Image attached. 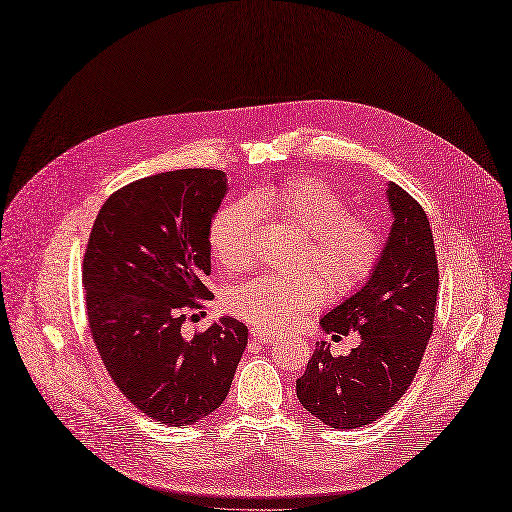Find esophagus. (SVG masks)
I'll use <instances>...</instances> for the list:
<instances>
[{"label":"esophagus","instance_id":"1","mask_svg":"<svg viewBox=\"0 0 512 512\" xmlns=\"http://www.w3.org/2000/svg\"><path fill=\"white\" fill-rule=\"evenodd\" d=\"M250 334L254 339H258L260 343H273V341H277V334L275 332H271V330H264V328H258V326H252L250 328Z\"/></svg>","mask_w":512,"mask_h":512}]
</instances>
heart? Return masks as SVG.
Returning <instances> with one entry per match:
<instances>
[{
    "instance_id": "obj_1",
    "label": "heart",
    "mask_w": 512,
    "mask_h": 512,
    "mask_svg": "<svg viewBox=\"0 0 512 512\" xmlns=\"http://www.w3.org/2000/svg\"><path fill=\"white\" fill-rule=\"evenodd\" d=\"M256 208L305 235L298 267L307 269L294 275H256L228 292L226 309L260 328L294 324L324 301L326 284L339 296L360 290L383 256V231L373 218L347 211L345 199L324 180L288 178L258 188L250 199L226 203L216 214L209 245L228 273H241L254 260Z\"/></svg>"
}]
</instances>
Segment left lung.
Segmentation results:
<instances>
[{
  "label": "left lung",
  "mask_w": 512,
  "mask_h": 512,
  "mask_svg": "<svg viewBox=\"0 0 512 512\" xmlns=\"http://www.w3.org/2000/svg\"><path fill=\"white\" fill-rule=\"evenodd\" d=\"M394 216L375 273L322 317V328L358 332L360 345L332 356L326 341L315 351L296 396L322 424L351 430L373 424L409 390L434 330L438 260L426 211L398 184H387Z\"/></svg>",
  "instance_id": "obj_1"
}]
</instances>
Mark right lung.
<instances>
[{"mask_svg":"<svg viewBox=\"0 0 512 512\" xmlns=\"http://www.w3.org/2000/svg\"><path fill=\"white\" fill-rule=\"evenodd\" d=\"M224 195L218 169L156 173L116 190L88 235L82 286L95 347L125 398L165 426L214 413L248 345V326L228 315L182 334L186 311L214 298L203 279Z\"/></svg>","mask_w":512,"mask_h":512,"instance_id":"1","label":"right lung"}]
</instances>
